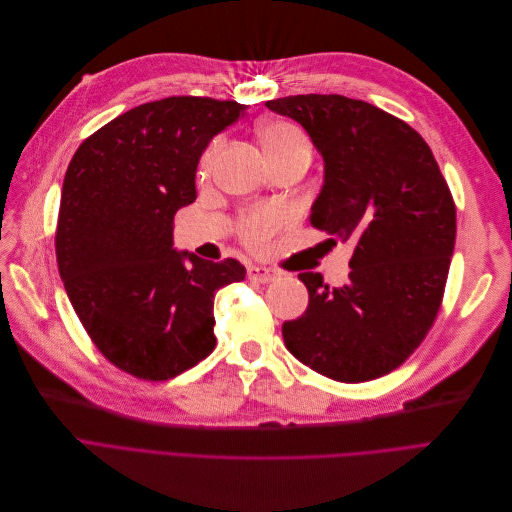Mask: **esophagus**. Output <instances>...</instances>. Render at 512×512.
I'll return each mask as SVG.
<instances>
[{"mask_svg": "<svg viewBox=\"0 0 512 512\" xmlns=\"http://www.w3.org/2000/svg\"><path fill=\"white\" fill-rule=\"evenodd\" d=\"M248 277L252 281H258V283H271L279 277L277 271L269 269V266H260V264H250L248 266Z\"/></svg>", "mask_w": 512, "mask_h": 512, "instance_id": "34e87169", "label": "esophagus"}]
</instances>
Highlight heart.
<instances>
[{
	"mask_svg": "<svg viewBox=\"0 0 512 512\" xmlns=\"http://www.w3.org/2000/svg\"><path fill=\"white\" fill-rule=\"evenodd\" d=\"M260 139L266 154L271 156L273 162L291 156L302 150H310L308 145V137L304 135V131L300 127H296L294 123H287V120H269L260 127ZM223 145V137H214L200 156V164L198 170L200 175H208L210 168L214 164V158L221 150ZM285 223V212L277 210V208H266V210H252L241 221V235L246 239V243L254 248L264 246L269 237Z\"/></svg>",
	"mask_w": 512,
	"mask_h": 512,
	"instance_id": "heart-1",
	"label": "heart"
}]
</instances>
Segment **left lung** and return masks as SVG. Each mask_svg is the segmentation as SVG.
Listing matches in <instances>:
<instances>
[{"mask_svg":"<svg viewBox=\"0 0 512 512\" xmlns=\"http://www.w3.org/2000/svg\"><path fill=\"white\" fill-rule=\"evenodd\" d=\"M266 108L300 123L323 156L310 225L354 241L344 285L298 275L308 308L283 323L285 346L335 381L392 373L419 348L444 298L456 206L440 166L415 129L362 100L308 93Z\"/></svg>","mask_w":512,"mask_h":512,"instance_id":"1","label":"left lung"}]
</instances>
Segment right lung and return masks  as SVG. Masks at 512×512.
I'll use <instances>...</instances> for the list:
<instances>
[{"label": "right lung", "instance_id": "right-lung-1", "mask_svg": "<svg viewBox=\"0 0 512 512\" xmlns=\"http://www.w3.org/2000/svg\"><path fill=\"white\" fill-rule=\"evenodd\" d=\"M243 110L196 95L141 104L89 135L68 164L58 271L95 348L137 379L166 381L204 360L216 346L214 294L246 277L233 258L173 248L204 148Z\"/></svg>", "mask_w": 512, "mask_h": 512}]
</instances>
